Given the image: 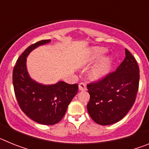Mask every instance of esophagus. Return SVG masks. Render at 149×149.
Listing matches in <instances>:
<instances>
[{
	"label": "esophagus",
	"mask_w": 149,
	"mask_h": 149,
	"mask_svg": "<svg viewBox=\"0 0 149 149\" xmlns=\"http://www.w3.org/2000/svg\"><path fill=\"white\" fill-rule=\"evenodd\" d=\"M78 88L81 91H85L86 89V84H84V83H81V84H79Z\"/></svg>",
	"instance_id": "obj_1"
}]
</instances>
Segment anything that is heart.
I'll return each mask as SVG.
<instances>
[{
  "label": "heart",
  "mask_w": 149,
  "mask_h": 149,
  "mask_svg": "<svg viewBox=\"0 0 149 149\" xmlns=\"http://www.w3.org/2000/svg\"><path fill=\"white\" fill-rule=\"evenodd\" d=\"M107 52V49L102 47H95L90 49L87 58L88 63H93L99 60ZM113 64V59L106 56L101 59L91 70L90 76L95 81H99L106 77L110 72Z\"/></svg>",
  "instance_id": "1"
}]
</instances>
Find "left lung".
I'll return each instance as SVG.
<instances>
[{"label": "left lung", "instance_id": "1", "mask_svg": "<svg viewBox=\"0 0 149 149\" xmlns=\"http://www.w3.org/2000/svg\"><path fill=\"white\" fill-rule=\"evenodd\" d=\"M139 81L137 63L125 49V60L115 72L87 85L90 95L87 110L93 121L109 125L123 119L135 102Z\"/></svg>", "mask_w": 149, "mask_h": 149}]
</instances>
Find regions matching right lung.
Masks as SVG:
<instances>
[{
  "instance_id": "1",
  "label": "right lung",
  "mask_w": 149,
  "mask_h": 149,
  "mask_svg": "<svg viewBox=\"0 0 149 149\" xmlns=\"http://www.w3.org/2000/svg\"><path fill=\"white\" fill-rule=\"evenodd\" d=\"M51 39L41 40L29 46L19 56L13 68V84L18 105L26 116L37 123L52 125L65 115L68 104L77 93L78 85L59 81L44 85L33 80L27 69V57L37 47Z\"/></svg>"
}]
</instances>
